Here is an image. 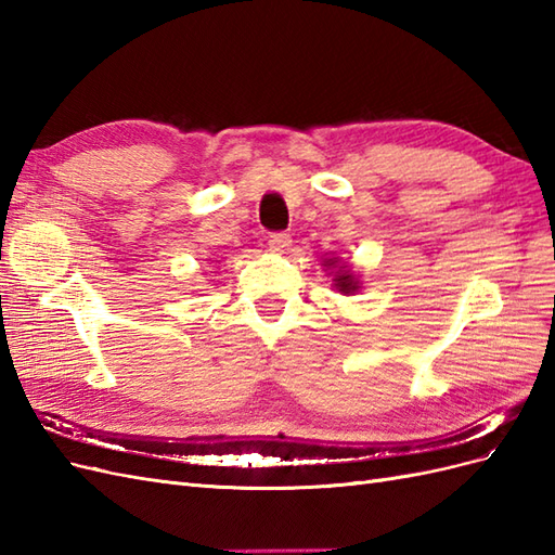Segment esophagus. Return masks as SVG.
<instances>
[{"label": "esophagus", "mask_w": 555, "mask_h": 555, "mask_svg": "<svg viewBox=\"0 0 555 555\" xmlns=\"http://www.w3.org/2000/svg\"><path fill=\"white\" fill-rule=\"evenodd\" d=\"M268 247L278 251V255H282V251H287L292 247V236H289V233H284V231L271 233V236H268Z\"/></svg>", "instance_id": "34e87169"}]
</instances>
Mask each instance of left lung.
<instances>
[{
    "mask_svg": "<svg viewBox=\"0 0 555 555\" xmlns=\"http://www.w3.org/2000/svg\"><path fill=\"white\" fill-rule=\"evenodd\" d=\"M326 263L335 266V263H338V259H326ZM335 289H340L343 294H351V292L359 289V282L354 280V275L347 271V266H340L338 273H335Z\"/></svg>",
    "mask_w": 555,
    "mask_h": 555,
    "instance_id": "1",
    "label": "left lung"
}]
</instances>
